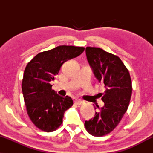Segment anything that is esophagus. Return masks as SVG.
Returning a JSON list of instances; mask_svg holds the SVG:
<instances>
[{
    "label": "esophagus",
    "instance_id": "obj_1",
    "mask_svg": "<svg viewBox=\"0 0 153 153\" xmlns=\"http://www.w3.org/2000/svg\"><path fill=\"white\" fill-rule=\"evenodd\" d=\"M83 102V101L81 99H76V100H75V103H76L77 105H81Z\"/></svg>",
    "mask_w": 153,
    "mask_h": 153
}]
</instances>
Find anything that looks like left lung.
Wrapping results in <instances>:
<instances>
[{
  "label": "left lung",
  "instance_id": "1",
  "mask_svg": "<svg viewBox=\"0 0 153 153\" xmlns=\"http://www.w3.org/2000/svg\"><path fill=\"white\" fill-rule=\"evenodd\" d=\"M85 52L94 74L106 90L100 93L105 105L101 108L98 105L99 111L85 122V127L90 135L102 137L114 131L127 111L132 82L128 69L117 56L96 47H86Z\"/></svg>",
  "mask_w": 153,
  "mask_h": 153
}]
</instances>
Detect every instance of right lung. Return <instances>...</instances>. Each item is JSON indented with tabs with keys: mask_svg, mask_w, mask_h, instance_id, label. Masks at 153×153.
Instances as JSON below:
<instances>
[{
	"mask_svg": "<svg viewBox=\"0 0 153 153\" xmlns=\"http://www.w3.org/2000/svg\"><path fill=\"white\" fill-rule=\"evenodd\" d=\"M84 47L59 46L39 53L27 63L22 90L27 114L35 126L45 132H53L63 123L65 111L73 105L69 96L62 97L52 89L63 63L78 57Z\"/></svg>",
	"mask_w": 153,
	"mask_h": 153,
	"instance_id": "1",
	"label": "right lung"
}]
</instances>
